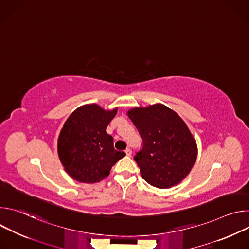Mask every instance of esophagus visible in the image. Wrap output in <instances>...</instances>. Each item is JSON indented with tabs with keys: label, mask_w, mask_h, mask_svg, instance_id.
<instances>
[{
	"label": "esophagus",
	"mask_w": 249,
	"mask_h": 249,
	"mask_svg": "<svg viewBox=\"0 0 249 249\" xmlns=\"http://www.w3.org/2000/svg\"><path fill=\"white\" fill-rule=\"evenodd\" d=\"M125 153H126V156H127V157H131V155H132V151H131L130 149H127V150L125 151Z\"/></svg>",
	"instance_id": "34e87169"
}]
</instances>
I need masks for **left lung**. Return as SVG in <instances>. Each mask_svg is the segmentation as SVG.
<instances>
[{
	"label": "left lung",
	"instance_id": "1",
	"mask_svg": "<svg viewBox=\"0 0 249 249\" xmlns=\"http://www.w3.org/2000/svg\"><path fill=\"white\" fill-rule=\"evenodd\" d=\"M143 140L134 160L143 178L152 186L170 188L191 171L198 154L196 141L182 118L157 103L127 112Z\"/></svg>",
	"mask_w": 249,
	"mask_h": 249
}]
</instances>
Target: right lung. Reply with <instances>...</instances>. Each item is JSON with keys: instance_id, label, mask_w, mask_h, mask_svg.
Returning a JSON list of instances; mask_svg holds the SVG:
<instances>
[{"instance_id": "right-lung-1", "label": "right lung", "mask_w": 249, "mask_h": 249, "mask_svg": "<svg viewBox=\"0 0 249 249\" xmlns=\"http://www.w3.org/2000/svg\"><path fill=\"white\" fill-rule=\"evenodd\" d=\"M117 107L105 110L98 104H86L71 114L58 138V156L66 172L77 181L96 183L108 176L124 152L113 147L106 133Z\"/></svg>"}]
</instances>
